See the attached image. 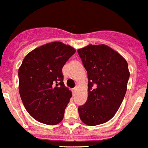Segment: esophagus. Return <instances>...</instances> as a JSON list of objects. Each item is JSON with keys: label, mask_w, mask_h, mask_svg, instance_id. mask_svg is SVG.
Listing matches in <instances>:
<instances>
[{"label": "esophagus", "mask_w": 148, "mask_h": 148, "mask_svg": "<svg viewBox=\"0 0 148 148\" xmlns=\"http://www.w3.org/2000/svg\"><path fill=\"white\" fill-rule=\"evenodd\" d=\"M77 89L78 88H74L73 89V94H75V92H76V91H77Z\"/></svg>", "instance_id": "34e87169"}]
</instances>
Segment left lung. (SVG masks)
I'll return each instance as SVG.
<instances>
[{
	"label": "left lung",
	"instance_id": "left-lung-1",
	"mask_svg": "<svg viewBox=\"0 0 148 148\" xmlns=\"http://www.w3.org/2000/svg\"><path fill=\"white\" fill-rule=\"evenodd\" d=\"M88 73V99L79 107L82 121L89 126L107 122L114 116L127 91L130 73L127 61L107 45L78 49Z\"/></svg>",
	"mask_w": 148,
	"mask_h": 148
}]
</instances>
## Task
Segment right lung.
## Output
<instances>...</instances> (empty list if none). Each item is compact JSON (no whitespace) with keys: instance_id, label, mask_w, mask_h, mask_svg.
<instances>
[{"instance_id":"add662e5","label":"right lung","mask_w":148,"mask_h":148,"mask_svg":"<svg viewBox=\"0 0 148 148\" xmlns=\"http://www.w3.org/2000/svg\"><path fill=\"white\" fill-rule=\"evenodd\" d=\"M75 49L62 42L37 47L19 68V92L27 112L35 120L56 125L63 119L72 97L63 82L62 69Z\"/></svg>"}]
</instances>
